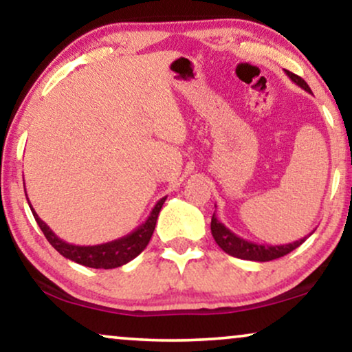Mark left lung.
<instances>
[{
	"label": "left lung",
	"mask_w": 352,
	"mask_h": 352,
	"mask_svg": "<svg viewBox=\"0 0 352 352\" xmlns=\"http://www.w3.org/2000/svg\"><path fill=\"white\" fill-rule=\"evenodd\" d=\"M285 74L292 78V82L296 83L298 87H301L302 90H306L307 93H312L307 83L304 82L301 77H298L296 74L289 72V70H285ZM210 232H212L214 240L220 246V250L227 252V254L238 257V259L257 261V262L274 261V259H278V257L287 256L288 252H292L293 250H296L298 246H301L309 235H312V233H309L307 236H304L298 241L288 243V245H259V243L248 241L245 238L235 235L232 230H228V228L217 219L215 212L212 215V220H210Z\"/></svg>",
	"instance_id": "obj_1"
}]
</instances>
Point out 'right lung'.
I'll list each match as a JSON object with an SVG mask.
<instances>
[{
  "mask_svg": "<svg viewBox=\"0 0 352 352\" xmlns=\"http://www.w3.org/2000/svg\"><path fill=\"white\" fill-rule=\"evenodd\" d=\"M166 199L167 196H164V198L159 199L151 212H149L148 219L144 220L140 227L135 228L132 233H129V235L117 238V240L102 243V245L78 246V245H70V243L60 240V238L51 230L48 225L38 217V214L35 212V209L32 208L29 198H27L32 209V214H34L36 223H38V227L41 228V232H43L46 240L50 241V245L53 246L59 254H63L65 259L77 262V264L80 265L91 267V269H116V267H120L135 259V257H137L140 252L148 246L149 240H151L154 227H156V222H157V215L161 212V208L162 204L166 203Z\"/></svg>",
  "mask_w": 352,
  "mask_h": 352,
  "instance_id": "add662e5",
  "label": "right lung"
}]
</instances>
